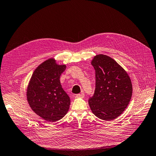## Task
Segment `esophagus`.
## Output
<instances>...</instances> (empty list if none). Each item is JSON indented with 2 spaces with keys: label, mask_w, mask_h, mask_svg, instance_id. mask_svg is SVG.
<instances>
[{
  "label": "esophagus",
  "mask_w": 156,
  "mask_h": 156,
  "mask_svg": "<svg viewBox=\"0 0 156 156\" xmlns=\"http://www.w3.org/2000/svg\"><path fill=\"white\" fill-rule=\"evenodd\" d=\"M84 97V94L81 93V94H77L76 96H75V98H83Z\"/></svg>",
  "instance_id": "1"
}]
</instances>
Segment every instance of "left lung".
I'll use <instances>...</instances> for the list:
<instances>
[{
    "label": "left lung",
    "mask_w": 156,
    "mask_h": 156,
    "mask_svg": "<svg viewBox=\"0 0 156 156\" xmlns=\"http://www.w3.org/2000/svg\"><path fill=\"white\" fill-rule=\"evenodd\" d=\"M96 72V88L88 103L93 114L103 120L119 116L128 105L133 88L125 69L110 56L96 55L91 61Z\"/></svg>",
    "instance_id": "left-lung-1"
}]
</instances>
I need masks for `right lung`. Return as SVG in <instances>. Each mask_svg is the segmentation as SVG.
Masks as SVG:
<instances>
[{"label":"right lung","instance_id":"right-lung-1","mask_svg":"<svg viewBox=\"0 0 156 156\" xmlns=\"http://www.w3.org/2000/svg\"><path fill=\"white\" fill-rule=\"evenodd\" d=\"M66 68L55 58H49L37 67L28 84L27 98L30 108L48 122L62 119L69 110L70 99L60 81Z\"/></svg>","mask_w":156,"mask_h":156}]
</instances>
